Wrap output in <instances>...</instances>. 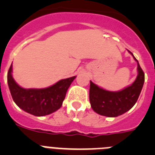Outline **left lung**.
I'll list each match as a JSON object with an SVG mask.
<instances>
[{"label":"left lung","instance_id":"8db88e82","mask_svg":"<svg viewBox=\"0 0 155 155\" xmlns=\"http://www.w3.org/2000/svg\"><path fill=\"white\" fill-rule=\"evenodd\" d=\"M129 53L137 62L138 74L132 84L121 91H110L98 87L90 81V103L93 110L98 114L116 117L127 113L137 101L144 83V73L133 53L130 51Z\"/></svg>","mask_w":155,"mask_h":155}]
</instances>
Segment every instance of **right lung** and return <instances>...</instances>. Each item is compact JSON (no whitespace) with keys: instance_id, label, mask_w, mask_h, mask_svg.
<instances>
[{"instance_id":"1","label":"right lung","mask_w":155,"mask_h":155,"mask_svg":"<svg viewBox=\"0 0 155 155\" xmlns=\"http://www.w3.org/2000/svg\"><path fill=\"white\" fill-rule=\"evenodd\" d=\"M76 76L62 79L46 88H23L12 77V64L8 72V84L14 102L25 112L43 116L58 110L62 105L68 87Z\"/></svg>"}]
</instances>
